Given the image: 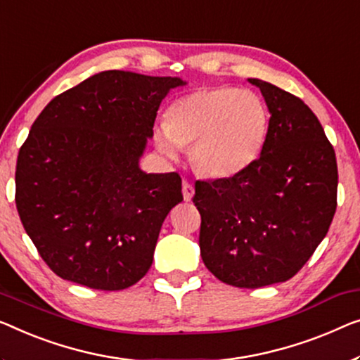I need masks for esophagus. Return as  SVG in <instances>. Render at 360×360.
Here are the masks:
<instances>
[{
	"label": "esophagus",
	"instance_id": "obj_1",
	"mask_svg": "<svg viewBox=\"0 0 360 360\" xmlns=\"http://www.w3.org/2000/svg\"><path fill=\"white\" fill-rule=\"evenodd\" d=\"M194 194H195L194 186H192L191 182H187V181L182 182V195H184V200L186 202L192 200V197H194Z\"/></svg>",
	"mask_w": 360,
	"mask_h": 360
}]
</instances>
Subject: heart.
<instances>
[{
    "label": "heart",
    "instance_id": "heart-1",
    "mask_svg": "<svg viewBox=\"0 0 360 360\" xmlns=\"http://www.w3.org/2000/svg\"><path fill=\"white\" fill-rule=\"evenodd\" d=\"M264 100L249 89L205 87L169 106L166 122L155 127L157 150L176 160L189 147L197 171L212 178H231L255 162L268 136Z\"/></svg>",
    "mask_w": 360,
    "mask_h": 360
}]
</instances>
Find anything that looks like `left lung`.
I'll return each instance as SVG.
<instances>
[{
	"label": "left lung",
	"mask_w": 360,
	"mask_h": 360,
	"mask_svg": "<svg viewBox=\"0 0 360 360\" xmlns=\"http://www.w3.org/2000/svg\"><path fill=\"white\" fill-rule=\"evenodd\" d=\"M270 124L260 157L233 178L197 181L205 266L236 288L292 278L328 233L336 212L335 150L297 96L260 79Z\"/></svg>",
	"instance_id": "8db88e82"
}]
</instances>
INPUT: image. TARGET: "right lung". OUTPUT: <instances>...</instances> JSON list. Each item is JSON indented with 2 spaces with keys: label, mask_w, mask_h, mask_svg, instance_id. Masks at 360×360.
<instances>
[{
  "label": "right lung",
  "mask_w": 360,
  "mask_h": 360,
  "mask_svg": "<svg viewBox=\"0 0 360 360\" xmlns=\"http://www.w3.org/2000/svg\"><path fill=\"white\" fill-rule=\"evenodd\" d=\"M179 77L103 71L58 95L19 150L15 207L63 280L120 291L152 266L160 229L182 202L178 173L141 162L160 103Z\"/></svg>",
  "instance_id": "1"
}]
</instances>
